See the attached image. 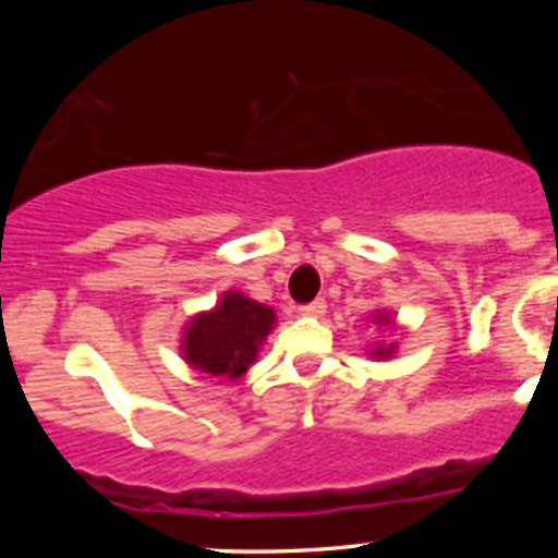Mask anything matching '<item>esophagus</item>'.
<instances>
[{"instance_id":"esophagus-1","label":"esophagus","mask_w":558,"mask_h":558,"mask_svg":"<svg viewBox=\"0 0 558 558\" xmlns=\"http://www.w3.org/2000/svg\"><path fill=\"white\" fill-rule=\"evenodd\" d=\"M325 310H328V304H325L323 299H315V301H312V304L299 306V315L301 317H323Z\"/></svg>"}]
</instances>
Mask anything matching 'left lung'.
Returning <instances> with one entry per match:
<instances>
[{"label":"left lung","mask_w":558,"mask_h":558,"mask_svg":"<svg viewBox=\"0 0 558 558\" xmlns=\"http://www.w3.org/2000/svg\"><path fill=\"white\" fill-rule=\"evenodd\" d=\"M369 323L377 325V328H386L388 332L399 330V328H396V317L386 310H375L373 315H369ZM396 349H399V343H396V341H377L375 345H369V356H373V360H377V362L390 360V356L396 354Z\"/></svg>","instance_id":"1"}]
</instances>
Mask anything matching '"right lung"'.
I'll use <instances>...</instances> for the list:
<instances>
[{"mask_svg": "<svg viewBox=\"0 0 558 558\" xmlns=\"http://www.w3.org/2000/svg\"><path fill=\"white\" fill-rule=\"evenodd\" d=\"M275 310L241 291H226L213 310L196 312L181 332V356L198 375L239 383L275 328Z\"/></svg>", "mask_w": 558, "mask_h": 558, "instance_id": "obj_1", "label": "right lung"}]
</instances>
